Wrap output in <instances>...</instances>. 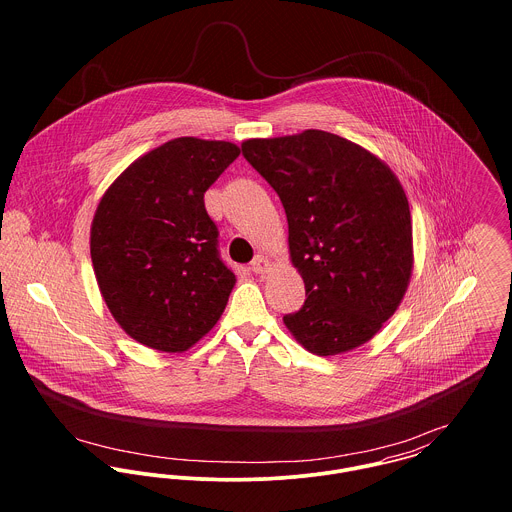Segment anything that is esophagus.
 I'll return each mask as SVG.
<instances>
[{
	"label": "esophagus",
	"mask_w": 512,
	"mask_h": 512,
	"mask_svg": "<svg viewBox=\"0 0 512 512\" xmlns=\"http://www.w3.org/2000/svg\"><path fill=\"white\" fill-rule=\"evenodd\" d=\"M270 270H272V262H270L266 256L258 254V256L254 258V262H252V272H254V274H266V272H270Z\"/></svg>",
	"instance_id": "1"
}]
</instances>
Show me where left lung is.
Here are the masks:
<instances>
[{
	"instance_id": "obj_1",
	"label": "left lung",
	"mask_w": 512,
	"mask_h": 512,
	"mask_svg": "<svg viewBox=\"0 0 512 512\" xmlns=\"http://www.w3.org/2000/svg\"><path fill=\"white\" fill-rule=\"evenodd\" d=\"M286 217L305 303L284 315L293 339L333 357L370 341L408 290L414 240L408 197L394 171L351 140L305 130L242 142Z\"/></svg>"
}]
</instances>
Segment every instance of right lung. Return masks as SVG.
<instances>
[{"label":"right lung","mask_w":512,"mask_h":512,"mask_svg":"<svg viewBox=\"0 0 512 512\" xmlns=\"http://www.w3.org/2000/svg\"><path fill=\"white\" fill-rule=\"evenodd\" d=\"M238 155L232 142L175 138L130 163L96 207L90 258L102 299L149 349H191L226 307L236 276L219 258L205 191Z\"/></svg>","instance_id":"1"}]
</instances>
